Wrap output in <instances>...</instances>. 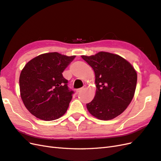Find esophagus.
<instances>
[{
  "label": "esophagus",
  "mask_w": 161,
  "mask_h": 161,
  "mask_svg": "<svg viewBox=\"0 0 161 161\" xmlns=\"http://www.w3.org/2000/svg\"><path fill=\"white\" fill-rule=\"evenodd\" d=\"M86 88V86H84L83 88H79V89H77V90H76V92L77 93H79V92H81L82 90H84Z\"/></svg>",
  "instance_id": "1"
}]
</instances>
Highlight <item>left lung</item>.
<instances>
[{
  "label": "left lung",
  "mask_w": 161,
  "mask_h": 161,
  "mask_svg": "<svg viewBox=\"0 0 161 161\" xmlns=\"http://www.w3.org/2000/svg\"><path fill=\"white\" fill-rule=\"evenodd\" d=\"M95 74L97 92L86 104L88 112L102 120L120 115L134 97L137 75L129 62L121 56L101 52L94 56H81Z\"/></svg>",
  "instance_id": "left-lung-1"
}]
</instances>
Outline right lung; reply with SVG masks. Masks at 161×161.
I'll use <instances>...</instances> for the list:
<instances>
[{
  "label": "right lung",
  "mask_w": 161,
  "mask_h": 161,
  "mask_svg": "<svg viewBox=\"0 0 161 161\" xmlns=\"http://www.w3.org/2000/svg\"><path fill=\"white\" fill-rule=\"evenodd\" d=\"M75 56L41 54L25 65L19 76L20 95L29 112L41 120H54L65 114L74 92L63 73Z\"/></svg>",
  "instance_id": "obj_1"
}]
</instances>
